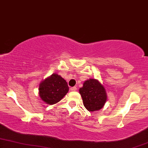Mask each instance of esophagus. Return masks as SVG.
Here are the masks:
<instances>
[{"instance_id": "34e87169", "label": "esophagus", "mask_w": 148, "mask_h": 148, "mask_svg": "<svg viewBox=\"0 0 148 148\" xmlns=\"http://www.w3.org/2000/svg\"><path fill=\"white\" fill-rule=\"evenodd\" d=\"M77 90V88L76 86H73V87H71L70 88V90L71 91H76Z\"/></svg>"}]
</instances>
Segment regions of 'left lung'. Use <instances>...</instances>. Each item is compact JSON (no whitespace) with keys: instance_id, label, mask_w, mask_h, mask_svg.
<instances>
[{"instance_id":"1","label":"left lung","mask_w":148,"mask_h":148,"mask_svg":"<svg viewBox=\"0 0 148 148\" xmlns=\"http://www.w3.org/2000/svg\"><path fill=\"white\" fill-rule=\"evenodd\" d=\"M79 92L85 108L89 111H96L102 109L107 101L105 89L96 79L85 81Z\"/></svg>"}]
</instances>
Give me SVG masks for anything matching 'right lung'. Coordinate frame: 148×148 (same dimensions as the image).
<instances>
[{
	"instance_id": "right-lung-1",
	"label": "right lung",
	"mask_w": 148,
	"mask_h": 148,
	"mask_svg": "<svg viewBox=\"0 0 148 148\" xmlns=\"http://www.w3.org/2000/svg\"><path fill=\"white\" fill-rule=\"evenodd\" d=\"M69 90V87L64 79L57 74H53L40 83L39 97L48 105L59 102Z\"/></svg>"
}]
</instances>
